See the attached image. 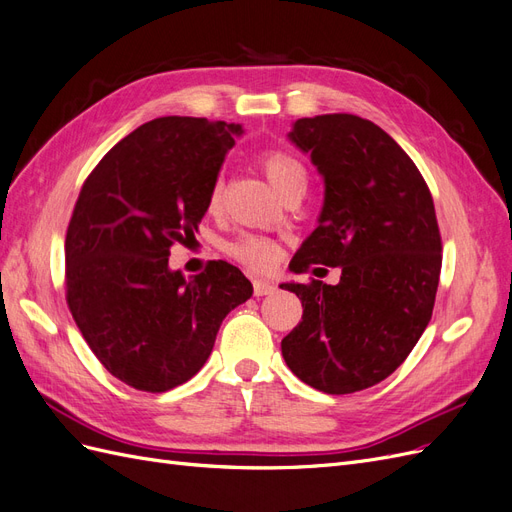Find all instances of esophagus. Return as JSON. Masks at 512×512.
Wrapping results in <instances>:
<instances>
[{
	"mask_svg": "<svg viewBox=\"0 0 512 512\" xmlns=\"http://www.w3.org/2000/svg\"><path fill=\"white\" fill-rule=\"evenodd\" d=\"M275 290H277V286L273 282L254 280V294H256V297H267V294H273Z\"/></svg>",
	"mask_w": 512,
	"mask_h": 512,
	"instance_id": "esophagus-1",
	"label": "esophagus"
}]
</instances>
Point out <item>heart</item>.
I'll return each mask as SVG.
<instances>
[{
	"instance_id": "obj_1",
	"label": "heart",
	"mask_w": 512,
	"mask_h": 512,
	"mask_svg": "<svg viewBox=\"0 0 512 512\" xmlns=\"http://www.w3.org/2000/svg\"><path fill=\"white\" fill-rule=\"evenodd\" d=\"M260 166L265 168L269 181L275 185V190L282 196L286 192H290L292 188H305L307 173H305L303 164L282 149L262 151ZM222 194H224V185L218 179L209 190V198H207L209 211H218V207L222 203ZM224 252L230 258L239 260L241 265L256 269V271L271 267V262L275 260V245L265 237L250 235V232H243V235L224 243Z\"/></svg>"
}]
</instances>
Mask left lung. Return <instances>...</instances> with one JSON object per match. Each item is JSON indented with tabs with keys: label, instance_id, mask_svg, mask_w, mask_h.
Wrapping results in <instances>:
<instances>
[{
	"label": "left lung",
	"instance_id": "1",
	"mask_svg": "<svg viewBox=\"0 0 512 512\" xmlns=\"http://www.w3.org/2000/svg\"><path fill=\"white\" fill-rule=\"evenodd\" d=\"M290 141L324 179L318 228L290 267H342V277L282 284L303 305L282 354L305 384L348 395L389 378L427 329L442 269L436 209L421 170L374 121L303 117Z\"/></svg>",
	"mask_w": 512,
	"mask_h": 512
}]
</instances>
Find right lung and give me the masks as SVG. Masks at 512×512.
<instances>
[{
	"mask_svg": "<svg viewBox=\"0 0 512 512\" xmlns=\"http://www.w3.org/2000/svg\"><path fill=\"white\" fill-rule=\"evenodd\" d=\"M241 126L158 117L119 141L85 179L66 232V301L108 374L164 393L203 367L252 284L226 260L190 280L168 269L207 211Z\"/></svg>",
	"mask_w": 512,
	"mask_h": 512,
	"instance_id": "add662e5",
	"label": "right lung"
}]
</instances>
